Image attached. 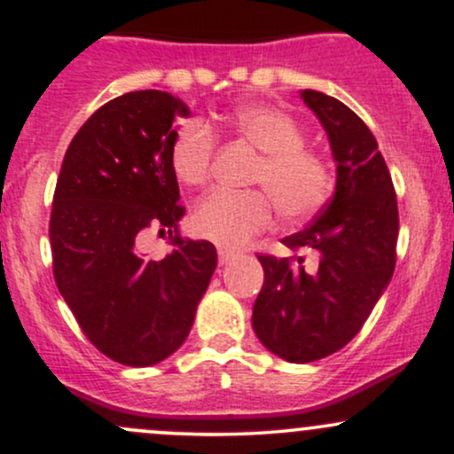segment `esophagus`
<instances>
[{"instance_id": "34e87169", "label": "esophagus", "mask_w": 454, "mask_h": 454, "mask_svg": "<svg viewBox=\"0 0 454 454\" xmlns=\"http://www.w3.org/2000/svg\"><path fill=\"white\" fill-rule=\"evenodd\" d=\"M217 256H220V264H226L228 260H232V258H234V249L220 247V249H217Z\"/></svg>"}]
</instances>
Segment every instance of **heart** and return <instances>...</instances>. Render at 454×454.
I'll return each mask as SVG.
<instances>
[{"mask_svg":"<svg viewBox=\"0 0 454 454\" xmlns=\"http://www.w3.org/2000/svg\"><path fill=\"white\" fill-rule=\"evenodd\" d=\"M239 137L260 151L252 184L263 190H215L202 198L192 213V231L200 239L237 247L269 226L273 201L286 220H307L328 200L333 170L326 158L303 145V129L281 108L269 104H243L231 114ZM215 132L202 119L176 128L170 140V168L181 185L198 187L209 179L215 155Z\"/></svg>","mask_w":454,"mask_h":454,"instance_id":"heart-1","label":"heart"}]
</instances>
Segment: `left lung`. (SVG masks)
<instances>
[{
	"label": "left lung",
	"mask_w": 454,
	"mask_h": 454,
	"mask_svg": "<svg viewBox=\"0 0 454 454\" xmlns=\"http://www.w3.org/2000/svg\"><path fill=\"white\" fill-rule=\"evenodd\" d=\"M301 98L326 129L335 194L305 231L281 241L314 254V270L303 256H258L264 284L252 316L262 346L290 363L352 341L393 278L399 234L397 196L372 129L337 98L314 90Z\"/></svg>",
	"instance_id": "1"
}]
</instances>
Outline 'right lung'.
<instances>
[{"label": "right lung", "instance_id": "right-lung-1", "mask_svg": "<svg viewBox=\"0 0 454 454\" xmlns=\"http://www.w3.org/2000/svg\"><path fill=\"white\" fill-rule=\"evenodd\" d=\"M190 108L166 91H129L98 108L72 138L57 179L49 237L57 288L93 346L149 367L190 335L217 252L179 234L185 209L170 168L176 117ZM147 227L169 228L174 252L137 254Z\"/></svg>", "mask_w": 454, "mask_h": 454}]
</instances>
